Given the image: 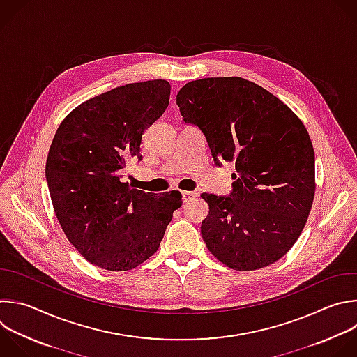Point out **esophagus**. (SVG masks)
Here are the masks:
<instances>
[{
	"label": "esophagus",
	"mask_w": 357,
	"mask_h": 357,
	"mask_svg": "<svg viewBox=\"0 0 357 357\" xmlns=\"http://www.w3.org/2000/svg\"><path fill=\"white\" fill-rule=\"evenodd\" d=\"M196 196H197V193H196V192H189V190L182 192V199H183V202H189V200L195 199Z\"/></svg>",
	"instance_id": "obj_1"
}]
</instances>
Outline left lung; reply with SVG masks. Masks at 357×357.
<instances>
[{"mask_svg": "<svg viewBox=\"0 0 357 357\" xmlns=\"http://www.w3.org/2000/svg\"><path fill=\"white\" fill-rule=\"evenodd\" d=\"M176 105L185 123L202 130L217 165L235 162L229 196L202 193L207 250L234 271L275 264L297 241L315 193V155L303 122L241 77L190 81Z\"/></svg>", "mask_w": 357, "mask_h": 357, "instance_id": "left-lung-1", "label": "left lung"}]
</instances>
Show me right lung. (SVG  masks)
<instances>
[{"label":"right lung","instance_id":"1","mask_svg":"<svg viewBox=\"0 0 357 357\" xmlns=\"http://www.w3.org/2000/svg\"><path fill=\"white\" fill-rule=\"evenodd\" d=\"M165 79L126 84L93 96L60 123L46 161L57 220L75 250L106 271H130L153 257L182 195L155 196L122 182L140 161L142 136L165 112Z\"/></svg>","mask_w":357,"mask_h":357}]
</instances>
